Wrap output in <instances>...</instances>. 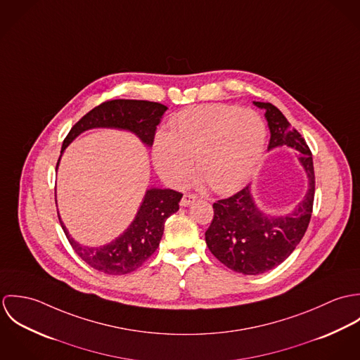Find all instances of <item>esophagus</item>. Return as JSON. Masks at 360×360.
Returning a JSON list of instances; mask_svg holds the SVG:
<instances>
[{
	"instance_id": "34e87169",
	"label": "esophagus",
	"mask_w": 360,
	"mask_h": 360,
	"mask_svg": "<svg viewBox=\"0 0 360 360\" xmlns=\"http://www.w3.org/2000/svg\"><path fill=\"white\" fill-rule=\"evenodd\" d=\"M197 198H198V197H197L195 194H184V195H183V198H181V201H180V205H191L194 201H197Z\"/></svg>"
}]
</instances>
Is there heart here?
Here are the masks:
<instances>
[{
	"instance_id": "b5f03b06",
	"label": "heart",
	"mask_w": 360,
	"mask_h": 360,
	"mask_svg": "<svg viewBox=\"0 0 360 360\" xmlns=\"http://www.w3.org/2000/svg\"><path fill=\"white\" fill-rule=\"evenodd\" d=\"M266 143V126L255 110L210 103L190 108L170 122V133L155 136L156 170L170 184L194 173L216 193H231L255 170Z\"/></svg>"
}]
</instances>
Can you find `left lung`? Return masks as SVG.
Listing matches in <instances>:
<instances>
[{"label":"left lung","instance_id":"obj_1","mask_svg":"<svg viewBox=\"0 0 360 360\" xmlns=\"http://www.w3.org/2000/svg\"><path fill=\"white\" fill-rule=\"evenodd\" d=\"M266 110L270 129L269 150L288 146L300 153L309 177V190L298 207L280 217L266 216L251 195V184L213 204V219L205 233L209 251L229 269L243 274H262L283 263L307 233L314 200L311 153L301 133L270 103H255Z\"/></svg>","mask_w":360,"mask_h":360}]
</instances>
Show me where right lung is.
Wrapping results in <instances>:
<instances>
[{"label": "right lung", "mask_w": 360, "mask_h": 360, "mask_svg": "<svg viewBox=\"0 0 360 360\" xmlns=\"http://www.w3.org/2000/svg\"><path fill=\"white\" fill-rule=\"evenodd\" d=\"M167 106L139 100H110L86 113L68 133L60 154L83 131L93 127H113L133 131L147 146L154 143L155 130ZM59 163V159H58ZM56 163V167H58ZM183 194L174 190L151 188L147 191L136 219L129 229L108 245L89 248L77 244L65 229L75 252L93 269L106 274H127L139 269L159 247L166 219L179 210Z\"/></svg>", "instance_id": "1"}]
</instances>
